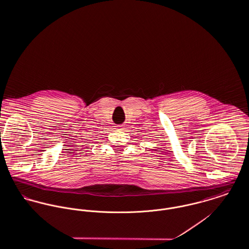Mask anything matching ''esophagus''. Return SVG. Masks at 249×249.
Returning <instances> with one entry per match:
<instances>
[{"mask_svg":"<svg viewBox=\"0 0 249 249\" xmlns=\"http://www.w3.org/2000/svg\"><path fill=\"white\" fill-rule=\"evenodd\" d=\"M116 129H118V130H122V129H124V125H122V124H118V125H116Z\"/></svg>","mask_w":249,"mask_h":249,"instance_id":"1","label":"esophagus"}]
</instances>
